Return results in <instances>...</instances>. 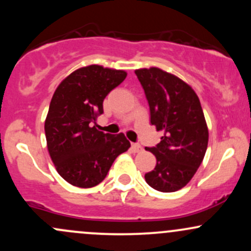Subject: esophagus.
Masks as SVG:
<instances>
[{
	"label": "esophagus",
	"mask_w": 251,
	"mask_h": 251,
	"mask_svg": "<svg viewBox=\"0 0 251 251\" xmlns=\"http://www.w3.org/2000/svg\"><path fill=\"white\" fill-rule=\"evenodd\" d=\"M132 150H133L134 152H139V151L142 150V147H140V144H138V143H134V144H132Z\"/></svg>",
	"instance_id": "obj_1"
}]
</instances>
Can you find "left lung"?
<instances>
[{
	"label": "left lung",
	"mask_w": 251,
	"mask_h": 251,
	"mask_svg": "<svg viewBox=\"0 0 251 251\" xmlns=\"http://www.w3.org/2000/svg\"><path fill=\"white\" fill-rule=\"evenodd\" d=\"M150 107V123L163 132L161 142L147 148L156 156L155 169L145 181L163 193L186 186L201 164L208 144V128L199 98L192 87L158 68L134 71Z\"/></svg>",
	"instance_id": "1"
}]
</instances>
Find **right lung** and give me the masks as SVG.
Wrapping results in <instances>:
<instances>
[{
    "label": "right lung",
    "instance_id": "obj_1",
    "mask_svg": "<svg viewBox=\"0 0 251 251\" xmlns=\"http://www.w3.org/2000/svg\"><path fill=\"white\" fill-rule=\"evenodd\" d=\"M127 74L89 65L63 79L52 96L45 134L48 150L58 174L67 182L90 188L102 182L113 162L131 147L124 133L96 130L103 100Z\"/></svg>",
    "mask_w": 251,
    "mask_h": 251
}]
</instances>
